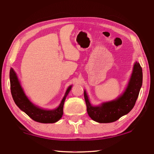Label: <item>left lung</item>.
Listing matches in <instances>:
<instances>
[{"label":"left lung","instance_id":"1","mask_svg":"<svg viewBox=\"0 0 154 154\" xmlns=\"http://www.w3.org/2000/svg\"><path fill=\"white\" fill-rule=\"evenodd\" d=\"M142 69L139 63L135 62L127 88L115 100L105 102L99 106H93L85 90L84 97L89 116L98 123H111L128 114L135 104L142 85Z\"/></svg>","mask_w":154,"mask_h":154}]
</instances>
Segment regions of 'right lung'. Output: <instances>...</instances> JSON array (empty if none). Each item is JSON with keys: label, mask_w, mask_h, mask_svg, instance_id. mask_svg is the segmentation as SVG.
Returning <instances> with one entry per match:
<instances>
[{"label": "right lung", "mask_w": 154, "mask_h": 154, "mask_svg": "<svg viewBox=\"0 0 154 154\" xmlns=\"http://www.w3.org/2000/svg\"><path fill=\"white\" fill-rule=\"evenodd\" d=\"M10 82L11 91L14 103L20 109L24 111L34 121L43 123H53L61 118L65 100L71 89L72 85L68 87L58 107L53 110H46L36 106L29 101L20 86L17 74L12 68L10 70Z\"/></svg>", "instance_id": "add662e5"}]
</instances>
